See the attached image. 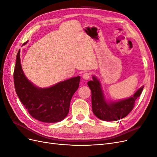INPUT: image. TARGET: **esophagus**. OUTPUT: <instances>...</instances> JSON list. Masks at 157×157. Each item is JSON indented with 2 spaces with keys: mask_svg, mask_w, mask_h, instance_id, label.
Wrapping results in <instances>:
<instances>
[{
  "mask_svg": "<svg viewBox=\"0 0 157 157\" xmlns=\"http://www.w3.org/2000/svg\"><path fill=\"white\" fill-rule=\"evenodd\" d=\"M90 73H85L82 75V78H83L84 80H88V79L90 78Z\"/></svg>",
  "mask_w": 157,
  "mask_h": 157,
  "instance_id": "obj_1",
  "label": "esophagus"
}]
</instances>
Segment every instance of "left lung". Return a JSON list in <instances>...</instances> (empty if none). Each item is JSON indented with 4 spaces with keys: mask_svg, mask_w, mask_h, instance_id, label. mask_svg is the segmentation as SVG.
Here are the masks:
<instances>
[{
    "mask_svg": "<svg viewBox=\"0 0 157 157\" xmlns=\"http://www.w3.org/2000/svg\"><path fill=\"white\" fill-rule=\"evenodd\" d=\"M88 85L92 91V111L95 116L105 121H115L126 117L134 108L135 101L144 88L142 86L129 98L111 101L106 98L96 76L92 75V80L88 81Z\"/></svg>",
    "mask_w": 157,
    "mask_h": 157,
    "instance_id": "1",
    "label": "left lung"
}]
</instances>
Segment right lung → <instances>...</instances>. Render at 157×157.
I'll list each match as a JSON object with an SVG mask.
<instances>
[{
  "mask_svg": "<svg viewBox=\"0 0 157 157\" xmlns=\"http://www.w3.org/2000/svg\"><path fill=\"white\" fill-rule=\"evenodd\" d=\"M13 80L17 96L30 115L39 121L53 123L63 121L68 115L71 98L79 86L80 77L71 78L50 87H38L23 73L20 50L16 56Z\"/></svg>",
  "mask_w": 157,
  "mask_h": 157,
  "instance_id": "1",
  "label": "right lung"
}]
</instances>
